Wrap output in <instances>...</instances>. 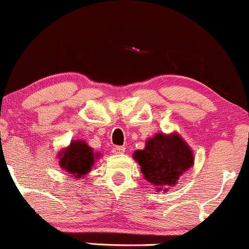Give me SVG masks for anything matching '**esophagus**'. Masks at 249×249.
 Here are the masks:
<instances>
[{
  "label": "esophagus",
  "instance_id": "obj_1",
  "mask_svg": "<svg viewBox=\"0 0 249 249\" xmlns=\"http://www.w3.org/2000/svg\"><path fill=\"white\" fill-rule=\"evenodd\" d=\"M125 148L124 146H115L114 148H112V153L114 155H122V153H124Z\"/></svg>",
  "mask_w": 249,
  "mask_h": 249
}]
</instances>
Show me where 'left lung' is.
Wrapping results in <instances>:
<instances>
[{
	"label": "left lung",
	"mask_w": 249,
	"mask_h": 249,
	"mask_svg": "<svg viewBox=\"0 0 249 249\" xmlns=\"http://www.w3.org/2000/svg\"><path fill=\"white\" fill-rule=\"evenodd\" d=\"M133 157L142 166L145 180L157 191L175 186L182 174L194 164L193 151L178 133H158L146 142L143 150L134 151Z\"/></svg>",
	"instance_id": "obj_1"
}]
</instances>
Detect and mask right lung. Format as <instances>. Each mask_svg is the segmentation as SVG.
Masks as SVG:
<instances>
[{"label":"right lung","mask_w":249,"mask_h":249,"mask_svg":"<svg viewBox=\"0 0 249 249\" xmlns=\"http://www.w3.org/2000/svg\"><path fill=\"white\" fill-rule=\"evenodd\" d=\"M60 166L71 176L81 178L91 171L98 153H94L84 140H73L68 147L58 152Z\"/></svg>","instance_id":"add662e5"}]
</instances>
